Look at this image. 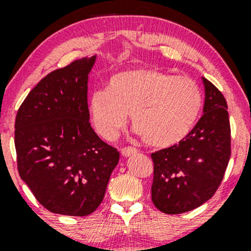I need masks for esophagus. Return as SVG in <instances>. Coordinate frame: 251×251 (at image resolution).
Wrapping results in <instances>:
<instances>
[{
	"instance_id": "esophagus-1",
	"label": "esophagus",
	"mask_w": 251,
	"mask_h": 251,
	"mask_svg": "<svg viewBox=\"0 0 251 251\" xmlns=\"http://www.w3.org/2000/svg\"><path fill=\"white\" fill-rule=\"evenodd\" d=\"M137 153V149L135 148H131V146H127V148H123L122 149V154L124 157H128V155Z\"/></svg>"
}]
</instances>
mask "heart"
Returning <instances> with one entry per match:
<instances>
[{
	"mask_svg": "<svg viewBox=\"0 0 251 251\" xmlns=\"http://www.w3.org/2000/svg\"><path fill=\"white\" fill-rule=\"evenodd\" d=\"M201 103L203 93L196 80L139 68L112 76L107 89H94L88 99V113L103 139L113 140L129 113L144 142L153 148H169L186 137Z\"/></svg>",
	"mask_w": 251,
	"mask_h": 251,
	"instance_id": "1",
	"label": "heart"
}]
</instances>
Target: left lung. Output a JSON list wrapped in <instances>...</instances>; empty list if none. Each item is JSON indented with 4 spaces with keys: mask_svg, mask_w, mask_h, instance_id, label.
<instances>
[{
    "mask_svg": "<svg viewBox=\"0 0 251 251\" xmlns=\"http://www.w3.org/2000/svg\"><path fill=\"white\" fill-rule=\"evenodd\" d=\"M203 116L184 139L151 154L152 201L169 215L194 210L215 195L231 154L227 105L223 94L203 77Z\"/></svg>",
    "mask_w": 251,
    "mask_h": 251,
    "instance_id": "8db88e82",
    "label": "left lung"
}]
</instances>
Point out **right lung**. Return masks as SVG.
<instances>
[{
    "label": "right lung",
    "instance_id": "right-lung-1",
    "mask_svg": "<svg viewBox=\"0 0 251 251\" xmlns=\"http://www.w3.org/2000/svg\"><path fill=\"white\" fill-rule=\"evenodd\" d=\"M96 55L46 75L20 106L15 120L17 169L50 212L87 216L105 196L119 152L89 124L88 74Z\"/></svg>",
    "mask_w": 251,
    "mask_h": 251
}]
</instances>
